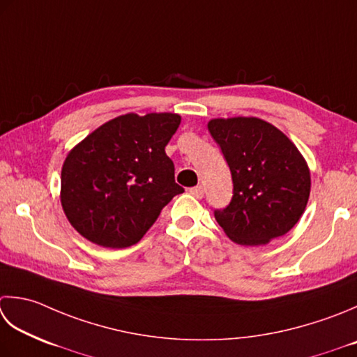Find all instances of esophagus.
<instances>
[{"label": "esophagus", "instance_id": "esophagus-1", "mask_svg": "<svg viewBox=\"0 0 357 357\" xmlns=\"http://www.w3.org/2000/svg\"><path fill=\"white\" fill-rule=\"evenodd\" d=\"M188 192H190V195H193L195 198H202V197H204V187H202V185L192 187Z\"/></svg>", "mask_w": 357, "mask_h": 357}]
</instances>
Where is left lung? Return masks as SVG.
<instances>
[{"label": "left lung", "mask_w": 357, "mask_h": 357, "mask_svg": "<svg viewBox=\"0 0 357 357\" xmlns=\"http://www.w3.org/2000/svg\"><path fill=\"white\" fill-rule=\"evenodd\" d=\"M208 131L232 174L234 195L215 220L230 240L260 246L297 225L310 198L311 178L297 146L257 117L213 119Z\"/></svg>", "instance_id": "left-lung-1"}]
</instances>
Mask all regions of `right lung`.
<instances>
[{"label":"right lung","mask_w":357,"mask_h":357,"mask_svg":"<svg viewBox=\"0 0 357 357\" xmlns=\"http://www.w3.org/2000/svg\"><path fill=\"white\" fill-rule=\"evenodd\" d=\"M181 117L125 114L103 123L69 153L61 206L73 227L99 246L136 244L184 188L174 183L165 145Z\"/></svg>","instance_id":"right-lung-1"}]
</instances>
